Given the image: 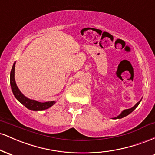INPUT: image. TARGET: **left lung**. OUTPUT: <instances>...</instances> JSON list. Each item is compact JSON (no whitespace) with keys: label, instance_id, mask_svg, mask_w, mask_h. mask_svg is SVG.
<instances>
[{"label":"left lung","instance_id":"left-lung-1","mask_svg":"<svg viewBox=\"0 0 155 155\" xmlns=\"http://www.w3.org/2000/svg\"><path fill=\"white\" fill-rule=\"evenodd\" d=\"M140 101H141V99H140V100L139 101H138V102L137 103V104H136V105H135L134 106H133L132 108H128V109H124V110H123V111L121 112L120 114H119L118 116L116 117H114L113 119H114V120H116V119H121V118H123V117H124L127 116V115L130 114L131 112H133V111H134L135 109H136L137 106H138V105H139V104L140 103Z\"/></svg>","mask_w":155,"mask_h":155}]
</instances>
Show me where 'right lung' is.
I'll return each instance as SVG.
<instances>
[{"label": "right lung", "mask_w": 155, "mask_h": 155, "mask_svg": "<svg viewBox=\"0 0 155 155\" xmlns=\"http://www.w3.org/2000/svg\"><path fill=\"white\" fill-rule=\"evenodd\" d=\"M15 64L16 62L14 63L13 66H12V71H11L10 74V84L11 87H12V92H13L14 95L16 97L17 101L19 102H20L22 105H24L28 109L31 110V111H44V110L47 109V108H50L51 106H52L55 103L54 101H47V102H39L35 100H32V99L28 98L26 96H25L21 92L19 89L17 87V84L15 81Z\"/></svg>", "instance_id": "add662e5"}]
</instances>
